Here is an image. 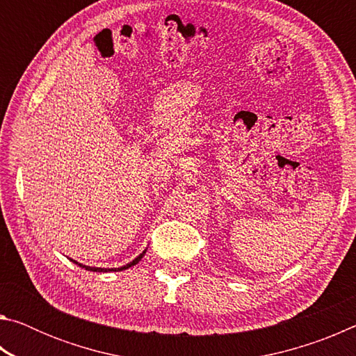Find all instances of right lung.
Instances as JSON below:
<instances>
[{"label": "right lung", "instance_id": "1", "mask_svg": "<svg viewBox=\"0 0 356 356\" xmlns=\"http://www.w3.org/2000/svg\"><path fill=\"white\" fill-rule=\"evenodd\" d=\"M146 251H147V250H144L140 256L134 259V261L129 262L127 265H124V267H119V268H99V267H88V265H83V264H80V262H76V261H74V259H70V261L74 262V264H76L78 267H81V268H84V270H88V272H99V273H106V272H122V270H127V268L134 267V265H136L138 262H140L141 259L144 257V254H146Z\"/></svg>", "mask_w": 356, "mask_h": 356}]
</instances>
